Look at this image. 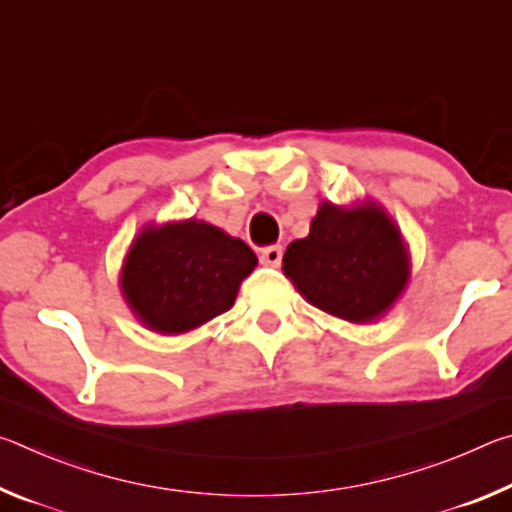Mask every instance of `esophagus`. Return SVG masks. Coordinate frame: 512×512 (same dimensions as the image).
Here are the masks:
<instances>
[{"label": "esophagus", "instance_id": "obj_1", "mask_svg": "<svg viewBox=\"0 0 512 512\" xmlns=\"http://www.w3.org/2000/svg\"><path fill=\"white\" fill-rule=\"evenodd\" d=\"M282 262V246H266L262 250V264L266 266H280Z\"/></svg>", "mask_w": 512, "mask_h": 512}]
</instances>
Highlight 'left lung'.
<instances>
[{
	"label": "left lung",
	"instance_id": "8db88e82",
	"mask_svg": "<svg viewBox=\"0 0 512 512\" xmlns=\"http://www.w3.org/2000/svg\"><path fill=\"white\" fill-rule=\"evenodd\" d=\"M282 271L311 305L350 323H370L391 309L409 282L400 230L377 203H323L309 237L296 239Z\"/></svg>",
	"mask_w": 512,
	"mask_h": 512
}]
</instances>
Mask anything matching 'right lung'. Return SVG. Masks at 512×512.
Listing matches in <instances>:
<instances>
[{"label":"right lung","mask_w":512,"mask_h":512,"mask_svg":"<svg viewBox=\"0 0 512 512\" xmlns=\"http://www.w3.org/2000/svg\"><path fill=\"white\" fill-rule=\"evenodd\" d=\"M255 266L248 244L205 221L149 225L128 250L121 293L144 327L183 334L235 305Z\"/></svg>","instance_id":"obj_1"}]
</instances>
